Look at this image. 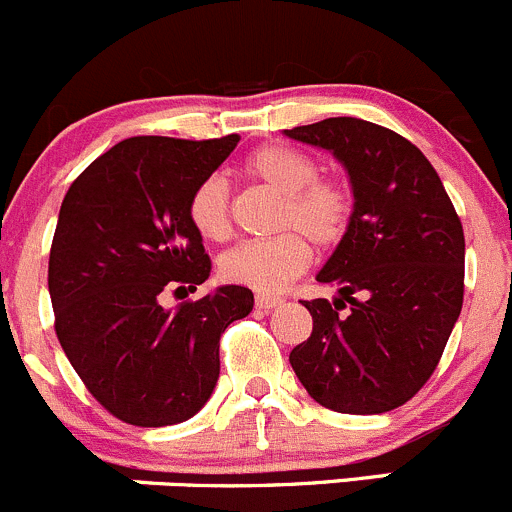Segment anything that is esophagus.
<instances>
[{"label": "esophagus", "mask_w": 512, "mask_h": 512, "mask_svg": "<svg viewBox=\"0 0 512 512\" xmlns=\"http://www.w3.org/2000/svg\"><path fill=\"white\" fill-rule=\"evenodd\" d=\"M281 303H283V298L268 296V293H258L256 296V308H261V311H271V308H278Z\"/></svg>", "instance_id": "esophagus-1"}]
</instances>
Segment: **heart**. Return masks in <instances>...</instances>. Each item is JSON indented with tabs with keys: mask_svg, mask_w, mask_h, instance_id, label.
<instances>
[{
	"mask_svg": "<svg viewBox=\"0 0 512 512\" xmlns=\"http://www.w3.org/2000/svg\"><path fill=\"white\" fill-rule=\"evenodd\" d=\"M246 171L283 196L278 229H288L273 239L244 241L219 258L224 281L281 291L311 263V241L318 249H331L351 226L353 199L346 184L316 179L318 164L303 151L283 144H266L246 159ZM189 221L206 241H224L231 231L229 186L221 176H209L189 199Z\"/></svg>",
	"mask_w": 512,
	"mask_h": 512,
	"instance_id": "1",
	"label": "heart"
}]
</instances>
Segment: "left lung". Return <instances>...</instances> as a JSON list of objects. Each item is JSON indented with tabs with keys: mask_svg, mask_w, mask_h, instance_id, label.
<instances>
[{
	"mask_svg": "<svg viewBox=\"0 0 512 512\" xmlns=\"http://www.w3.org/2000/svg\"><path fill=\"white\" fill-rule=\"evenodd\" d=\"M283 134L333 154L353 194L351 226L316 276L336 298L303 301L313 331L288 361L323 408L393 411L421 391L460 316L463 226L423 151L396 131L333 116Z\"/></svg>",
	"mask_w": 512,
	"mask_h": 512,
	"instance_id": "1",
	"label": "left lung"
}]
</instances>
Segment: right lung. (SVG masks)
<instances>
[{
  "instance_id": "right-lung-1",
  "label": "right lung",
  "mask_w": 512,
  "mask_h": 512,
  "mask_svg": "<svg viewBox=\"0 0 512 512\" xmlns=\"http://www.w3.org/2000/svg\"><path fill=\"white\" fill-rule=\"evenodd\" d=\"M239 136L186 141L131 136L69 186L49 254L57 338L91 396L119 421H189L219 381L221 333L254 308L244 286L161 306V293L209 278L189 199Z\"/></svg>"
}]
</instances>
